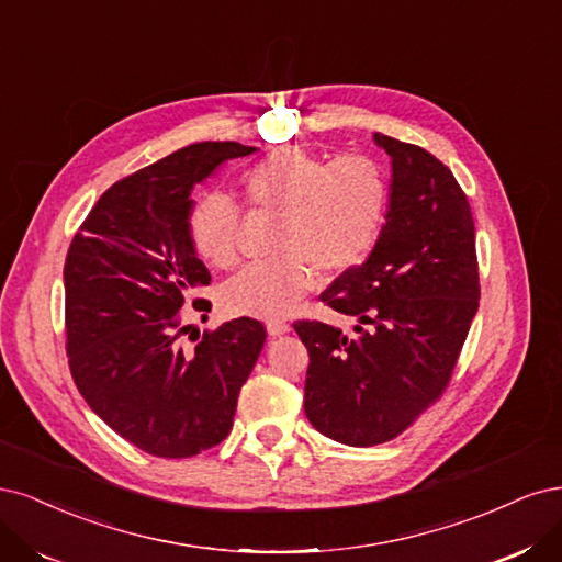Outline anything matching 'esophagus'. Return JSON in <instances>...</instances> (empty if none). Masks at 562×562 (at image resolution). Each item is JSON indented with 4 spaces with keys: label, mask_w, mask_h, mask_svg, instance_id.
I'll list each match as a JSON object with an SVG mask.
<instances>
[{
    "label": "esophagus",
    "mask_w": 562,
    "mask_h": 562,
    "mask_svg": "<svg viewBox=\"0 0 562 562\" xmlns=\"http://www.w3.org/2000/svg\"><path fill=\"white\" fill-rule=\"evenodd\" d=\"M266 329H268L270 336H282V334L292 331V327H289V324H286L284 319H270V322L266 324Z\"/></svg>",
    "instance_id": "esophagus-1"
}]
</instances>
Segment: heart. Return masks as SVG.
Returning a JSON list of instances; mask_svg holds the SVG:
<instances>
[{"label":"heart","mask_w":562,"mask_h":562,"mask_svg":"<svg viewBox=\"0 0 562 562\" xmlns=\"http://www.w3.org/2000/svg\"><path fill=\"white\" fill-rule=\"evenodd\" d=\"M251 210L280 214L270 261L235 273L222 292L231 315L280 319L311 289L315 270L336 278L364 263L383 238L390 214V177L371 156L334 160L301 147H280L240 175ZM195 255L216 268L238 259L240 207L224 193L195 198L187 216Z\"/></svg>","instance_id":"obj_1"}]
</instances>
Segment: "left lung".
<instances>
[{"label":"left lung","instance_id":"1","mask_svg":"<svg viewBox=\"0 0 562 562\" xmlns=\"http://www.w3.org/2000/svg\"><path fill=\"white\" fill-rule=\"evenodd\" d=\"M373 137L392 156L383 238L319 294L355 327L294 322L311 355L307 420L359 448L396 439L441 400L481 299L474 216L458 179L418 144Z\"/></svg>","mask_w":562,"mask_h":562}]
</instances>
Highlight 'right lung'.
Masks as SVG:
<instances>
[{
	"label": "right lung",
	"mask_w": 562,
	"mask_h": 562,
	"mask_svg": "<svg viewBox=\"0 0 562 562\" xmlns=\"http://www.w3.org/2000/svg\"><path fill=\"white\" fill-rule=\"evenodd\" d=\"M251 151L201 142L119 179L67 249L71 378L106 425L156 458H193L228 437L266 342L251 317L205 329L191 346L182 338L189 303L210 313V301L195 296L210 273L187 231L191 189L222 160Z\"/></svg>",
	"instance_id": "1"
}]
</instances>
